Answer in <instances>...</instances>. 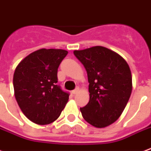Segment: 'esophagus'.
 Here are the masks:
<instances>
[{"instance_id":"obj_1","label":"esophagus","mask_w":151,"mask_h":151,"mask_svg":"<svg viewBox=\"0 0 151 151\" xmlns=\"http://www.w3.org/2000/svg\"><path fill=\"white\" fill-rule=\"evenodd\" d=\"M79 92V88H77L76 89H74V90L72 91V93L73 94V95H75V94H77Z\"/></svg>"}]
</instances>
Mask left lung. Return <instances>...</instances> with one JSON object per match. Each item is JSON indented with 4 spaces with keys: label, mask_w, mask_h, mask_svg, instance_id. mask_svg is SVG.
<instances>
[{
    "label": "left lung",
    "mask_w": 151,
    "mask_h": 151,
    "mask_svg": "<svg viewBox=\"0 0 151 151\" xmlns=\"http://www.w3.org/2000/svg\"><path fill=\"white\" fill-rule=\"evenodd\" d=\"M73 54L86 68L89 101L81 112L97 128L113 124L123 113L132 91V72L124 58L113 50L96 46Z\"/></svg>",
    "instance_id": "8db88e82"
}]
</instances>
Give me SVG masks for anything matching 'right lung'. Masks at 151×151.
<instances>
[{
  "label": "right lung",
  "mask_w": 151,
  "mask_h": 151,
  "mask_svg": "<svg viewBox=\"0 0 151 151\" xmlns=\"http://www.w3.org/2000/svg\"><path fill=\"white\" fill-rule=\"evenodd\" d=\"M63 49H40L17 65L14 95L23 113L35 124L46 125L59 117L69 94L58 86V68L67 55Z\"/></svg>",
  "instance_id": "add662e5"
}]
</instances>
